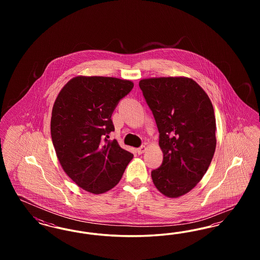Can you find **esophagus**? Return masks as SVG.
<instances>
[{"label":"esophagus","mask_w":260,"mask_h":260,"mask_svg":"<svg viewBox=\"0 0 260 260\" xmlns=\"http://www.w3.org/2000/svg\"><path fill=\"white\" fill-rule=\"evenodd\" d=\"M146 150H147V147H146L145 145H143V146L136 149V153H137L138 155H141V154H143L144 152H146Z\"/></svg>","instance_id":"esophagus-1"}]
</instances>
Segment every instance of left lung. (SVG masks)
Masks as SVG:
<instances>
[{
	"label": "left lung",
	"instance_id": "left-lung-1",
	"mask_svg": "<svg viewBox=\"0 0 260 260\" xmlns=\"http://www.w3.org/2000/svg\"><path fill=\"white\" fill-rule=\"evenodd\" d=\"M160 133L164 159L151 173L162 195L178 198L190 192L207 173L216 146V123L206 91L188 77L139 81Z\"/></svg>",
	"mask_w": 260,
	"mask_h": 260
}]
</instances>
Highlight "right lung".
<instances>
[{"label": "right lung", "mask_w": 260, "mask_h": 260, "mask_svg": "<svg viewBox=\"0 0 260 260\" xmlns=\"http://www.w3.org/2000/svg\"><path fill=\"white\" fill-rule=\"evenodd\" d=\"M133 87L129 80L77 76L53 103L50 134L57 159L65 173L87 192L98 195L111 190L134 158L116 139L104 138L115 129L112 113Z\"/></svg>", "instance_id": "right-lung-1"}]
</instances>
